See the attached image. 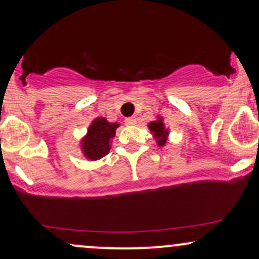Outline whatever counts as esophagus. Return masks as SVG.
<instances>
[{
  "mask_svg": "<svg viewBox=\"0 0 259 259\" xmlns=\"http://www.w3.org/2000/svg\"><path fill=\"white\" fill-rule=\"evenodd\" d=\"M125 124H126V125H135V124H136V118H134V117L126 118Z\"/></svg>",
  "mask_w": 259,
  "mask_h": 259,
  "instance_id": "esophagus-1",
  "label": "esophagus"
}]
</instances>
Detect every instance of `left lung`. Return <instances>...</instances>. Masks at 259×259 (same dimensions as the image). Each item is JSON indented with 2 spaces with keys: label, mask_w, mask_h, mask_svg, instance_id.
Wrapping results in <instances>:
<instances>
[{
  "label": "left lung",
  "mask_w": 259,
  "mask_h": 259,
  "mask_svg": "<svg viewBox=\"0 0 259 259\" xmlns=\"http://www.w3.org/2000/svg\"><path fill=\"white\" fill-rule=\"evenodd\" d=\"M148 127H150L151 132L153 133L154 138L157 139V144H158L159 146H164L165 141H167L168 130L164 127V124H163L162 119L151 121Z\"/></svg>",
  "instance_id": "8db88e82"
}]
</instances>
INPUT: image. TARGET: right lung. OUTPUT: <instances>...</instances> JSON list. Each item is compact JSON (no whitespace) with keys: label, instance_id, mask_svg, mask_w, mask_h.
Returning <instances> with one entry per match:
<instances>
[{"label":"right lung","instance_id":"obj_1","mask_svg":"<svg viewBox=\"0 0 259 259\" xmlns=\"http://www.w3.org/2000/svg\"><path fill=\"white\" fill-rule=\"evenodd\" d=\"M118 126L119 124L109 123L105 118H97L92 121L88 135L81 144L86 158L96 160L105 157L111 150L109 141L114 138Z\"/></svg>","mask_w":259,"mask_h":259}]
</instances>
